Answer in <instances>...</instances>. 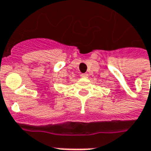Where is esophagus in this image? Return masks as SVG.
<instances>
[{"label":"esophagus","instance_id":"1","mask_svg":"<svg viewBox=\"0 0 151 151\" xmlns=\"http://www.w3.org/2000/svg\"><path fill=\"white\" fill-rule=\"evenodd\" d=\"M81 77L83 78H88V74H87V73H82V74H81Z\"/></svg>","mask_w":151,"mask_h":151}]
</instances>
